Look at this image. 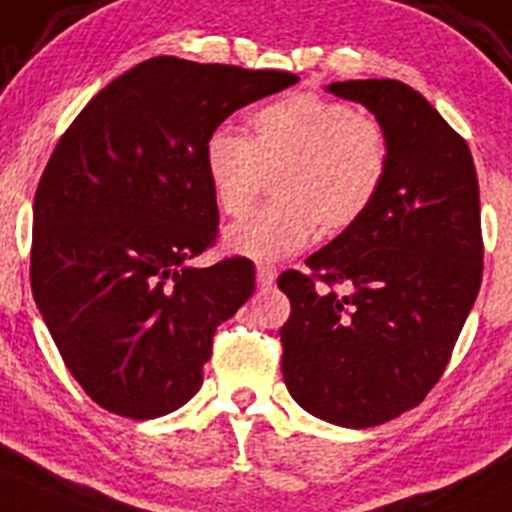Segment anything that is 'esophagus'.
<instances>
[{"mask_svg": "<svg viewBox=\"0 0 512 512\" xmlns=\"http://www.w3.org/2000/svg\"><path fill=\"white\" fill-rule=\"evenodd\" d=\"M275 278H278V272L272 270V267H257V285H260V288H270V285L275 283Z\"/></svg>", "mask_w": 512, "mask_h": 512, "instance_id": "obj_1", "label": "esophagus"}]
</instances>
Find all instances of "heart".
Wrapping results in <instances>:
<instances>
[{
    "label": "heart",
    "mask_w": 512,
    "mask_h": 512,
    "mask_svg": "<svg viewBox=\"0 0 512 512\" xmlns=\"http://www.w3.org/2000/svg\"><path fill=\"white\" fill-rule=\"evenodd\" d=\"M250 138L217 128L204 143V169L219 212L242 217L275 179V202L232 224L224 247L272 265L318 240L356 227L389 174L384 123L341 100L293 93L250 116Z\"/></svg>",
    "instance_id": "b5f03b06"
}]
</instances>
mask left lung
I'll return each instance as SVG.
<instances>
[{
	"mask_svg": "<svg viewBox=\"0 0 512 512\" xmlns=\"http://www.w3.org/2000/svg\"><path fill=\"white\" fill-rule=\"evenodd\" d=\"M326 90L384 123L391 161L371 212L278 278L283 379L313 417L366 429L422 404L444 374L482 280L480 186L465 138L414 88Z\"/></svg>",
	"mask_w": 512,
	"mask_h": 512,
	"instance_id": "left-lung-1",
	"label": "left lung"
}]
</instances>
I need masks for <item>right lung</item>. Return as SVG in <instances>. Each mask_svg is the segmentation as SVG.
Masks as SVG:
<instances>
[{"mask_svg": "<svg viewBox=\"0 0 512 512\" xmlns=\"http://www.w3.org/2000/svg\"><path fill=\"white\" fill-rule=\"evenodd\" d=\"M293 73L161 55L105 85L62 133L35 194L32 295L62 361L108 412L156 419L202 386L217 326L255 265H186L217 240L204 143Z\"/></svg>", "mask_w": 512, "mask_h": 512, "instance_id": "1", "label": "right lung"}]
</instances>
